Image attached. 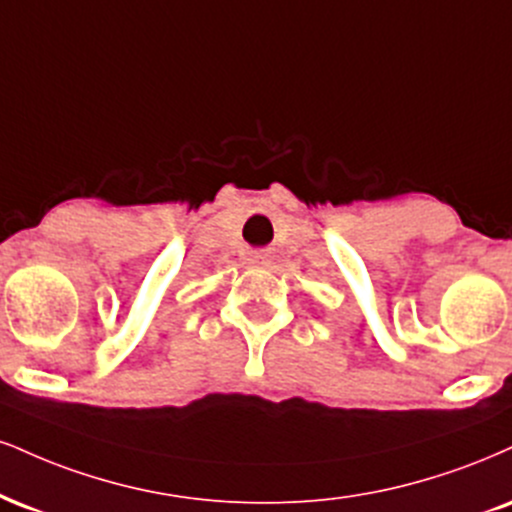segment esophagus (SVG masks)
I'll return each mask as SVG.
<instances>
[{"instance_id": "1", "label": "esophagus", "mask_w": 512, "mask_h": 512, "mask_svg": "<svg viewBox=\"0 0 512 512\" xmlns=\"http://www.w3.org/2000/svg\"><path fill=\"white\" fill-rule=\"evenodd\" d=\"M250 264H255V267H264V264L269 262V255L267 252H252V255L248 257Z\"/></svg>"}]
</instances>
